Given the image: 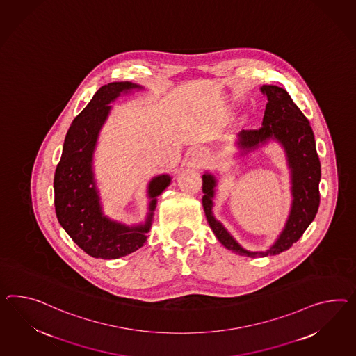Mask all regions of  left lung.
I'll return each instance as SVG.
<instances>
[{
    "mask_svg": "<svg viewBox=\"0 0 356 356\" xmlns=\"http://www.w3.org/2000/svg\"><path fill=\"white\" fill-rule=\"evenodd\" d=\"M262 92L267 95L262 127L244 130L240 134L241 148H254L264 140L275 138L283 145L289 166L292 169L293 205L286 226L274 245L266 252H248L237 244L217 219L211 214V199L216 181L210 174L202 175V207L210 228L220 244L237 254L267 257L282 253L300 240L306 228L315 218L320 204L319 182L321 170L315 138L309 120L294 104L291 95L283 88L264 85Z\"/></svg>",
    "mask_w": 356,
    "mask_h": 356,
    "instance_id": "obj_1",
    "label": "left lung"
}]
</instances>
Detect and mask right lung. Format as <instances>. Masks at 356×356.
<instances>
[{
    "label": "right lung",
    "instance_id": "obj_1",
    "mask_svg": "<svg viewBox=\"0 0 356 356\" xmlns=\"http://www.w3.org/2000/svg\"><path fill=\"white\" fill-rule=\"evenodd\" d=\"M131 88H138V85L110 82L95 92L68 129L62 157L55 169L54 204L58 220L73 241L94 258L115 259L142 248L151 226L156 196L170 183L168 175L156 177L149 183L151 214L145 226L125 227L102 216L92 179V149L102 124L108 115V103Z\"/></svg>",
    "mask_w": 356,
    "mask_h": 356
}]
</instances>
